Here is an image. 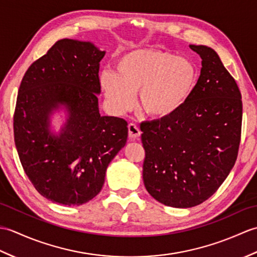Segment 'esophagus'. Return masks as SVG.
Wrapping results in <instances>:
<instances>
[{"label": "esophagus", "mask_w": 257, "mask_h": 257, "mask_svg": "<svg viewBox=\"0 0 257 257\" xmlns=\"http://www.w3.org/2000/svg\"><path fill=\"white\" fill-rule=\"evenodd\" d=\"M128 134H129V138L132 139H138L140 137V129L136 123H129L128 124Z\"/></svg>", "instance_id": "esophagus-1"}]
</instances>
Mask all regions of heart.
I'll use <instances>...</instances> for the list:
<instances>
[{"label":"heart","instance_id":"b5f03b06","mask_svg":"<svg viewBox=\"0 0 257 257\" xmlns=\"http://www.w3.org/2000/svg\"><path fill=\"white\" fill-rule=\"evenodd\" d=\"M192 61L159 50H135L123 55L114 74L100 75L101 89L117 112L133 107L139 92V107L151 119L174 116L187 105L198 83Z\"/></svg>","mask_w":257,"mask_h":257}]
</instances>
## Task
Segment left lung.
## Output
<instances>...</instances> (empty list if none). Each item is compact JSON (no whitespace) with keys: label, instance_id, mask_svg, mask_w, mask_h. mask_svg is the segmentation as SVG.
Masks as SVG:
<instances>
[{"label":"left lung","instance_id":"left-lung-1","mask_svg":"<svg viewBox=\"0 0 257 257\" xmlns=\"http://www.w3.org/2000/svg\"><path fill=\"white\" fill-rule=\"evenodd\" d=\"M190 48L202 58L192 97L174 116L140 124L145 187L158 202L181 209L201 204L224 182L242 127L236 81L211 47Z\"/></svg>","mask_w":257,"mask_h":257}]
</instances>
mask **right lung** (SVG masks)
<instances>
[{
    "label": "right lung",
    "instance_id": "obj_1",
    "mask_svg": "<svg viewBox=\"0 0 257 257\" xmlns=\"http://www.w3.org/2000/svg\"><path fill=\"white\" fill-rule=\"evenodd\" d=\"M105 54L90 42L64 38L22 79L13 119L16 150L32 184L54 203L80 205L95 198L127 143V121L99 113ZM61 108L67 121L55 134L50 117Z\"/></svg>",
    "mask_w": 257,
    "mask_h": 257
}]
</instances>
